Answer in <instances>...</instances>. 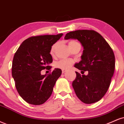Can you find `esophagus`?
Instances as JSON below:
<instances>
[{"mask_svg":"<svg viewBox=\"0 0 124 124\" xmlns=\"http://www.w3.org/2000/svg\"><path fill=\"white\" fill-rule=\"evenodd\" d=\"M67 70H64V69H63V70H62V73H65V72H66Z\"/></svg>","mask_w":124,"mask_h":124,"instance_id":"esophagus-1","label":"esophagus"}]
</instances>
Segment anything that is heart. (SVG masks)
<instances>
[{
	"label": "heart",
	"mask_w": 124,
	"mask_h": 124,
	"mask_svg": "<svg viewBox=\"0 0 124 124\" xmlns=\"http://www.w3.org/2000/svg\"><path fill=\"white\" fill-rule=\"evenodd\" d=\"M76 44H80V43L77 42L76 41H74V40H71V41L69 42V47L70 48L71 46ZM57 45L58 43H55L51 46L50 49V54L51 55H53L54 54L56 48L57 47ZM73 63L74 61L71 60V59H61V60L56 62L55 67L56 68L62 69H68V68H69L73 64Z\"/></svg>",
	"instance_id": "heart-1"
}]
</instances>
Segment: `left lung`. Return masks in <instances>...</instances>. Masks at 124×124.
I'll use <instances>...</instances> for the list:
<instances>
[{
	"label": "left lung",
	"instance_id": "1",
	"mask_svg": "<svg viewBox=\"0 0 124 124\" xmlns=\"http://www.w3.org/2000/svg\"><path fill=\"white\" fill-rule=\"evenodd\" d=\"M70 39L78 40L84 48L81 61L74 67L83 73L88 71L86 76L76 71L73 88L81 102L93 103L102 99L109 88L115 69L114 54L105 39L93 30L70 32L65 39Z\"/></svg>",
	"mask_w": 124,
	"mask_h": 124
}]
</instances>
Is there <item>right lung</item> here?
<instances>
[{
  "instance_id": "add662e5",
  "label": "right lung",
  "mask_w": 124,
  "mask_h": 124,
  "mask_svg": "<svg viewBox=\"0 0 124 124\" xmlns=\"http://www.w3.org/2000/svg\"><path fill=\"white\" fill-rule=\"evenodd\" d=\"M41 35L27 39L15 53L12 63V76L19 95L28 103L42 105L52 94L62 70L56 68L51 73L41 75V71L51 67V46L62 36Z\"/></svg>"
}]
</instances>
